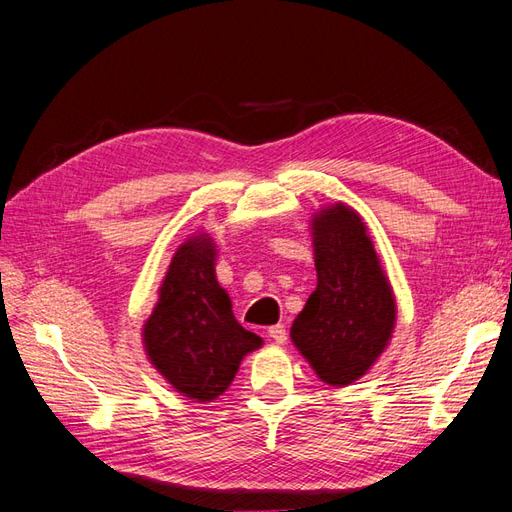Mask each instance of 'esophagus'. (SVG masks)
Returning <instances> with one entry per match:
<instances>
[{
  "label": "esophagus",
  "instance_id": "obj_1",
  "mask_svg": "<svg viewBox=\"0 0 512 512\" xmlns=\"http://www.w3.org/2000/svg\"><path fill=\"white\" fill-rule=\"evenodd\" d=\"M286 327L284 324H275V327H269V337L273 339V342L277 344V346H282L284 342H286Z\"/></svg>",
  "mask_w": 512,
  "mask_h": 512
}]
</instances>
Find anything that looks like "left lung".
<instances>
[{
    "instance_id": "left-lung-1",
    "label": "left lung",
    "mask_w": 512,
    "mask_h": 512,
    "mask_svg": "<svg viewBox=\"0 0 512 512\" xmlns=\"http://www.w3.org/2000/svg\"><path fill=\"white\" fill-rule=\"evenodd\" d=\"M316 290L294 318L290 339L331 386L363 378L389 346L397 303L359 211L346 203L312 215Z\"/></svg>"
}]
</instances>
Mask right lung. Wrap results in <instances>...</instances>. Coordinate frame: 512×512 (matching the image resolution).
Masks as SVG:
<instances>
[{"instance_id":"1","label":"right lung","mask_w":512,"mask_h":512,"mask_svg":"<svg viewBox=\"0 0 512 512\" xmlns=\"http://www.w3.org/2000/svg\"><path fill=\"white\" fill-rule=\"evenodd\" d=\"M215 258L218 245L209 232L185 239L143 324L149 363L198 404L218 399L235 380L243 356L262 346V337L243 329L232 314L228 292L215 277Z\"/></svg>"}]
</instances>
